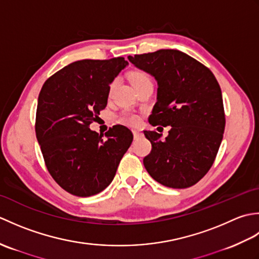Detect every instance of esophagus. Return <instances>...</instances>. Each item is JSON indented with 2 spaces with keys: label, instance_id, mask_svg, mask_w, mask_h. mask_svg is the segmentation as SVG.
Masks as SVG:
<instances>
[{
  "label": "esophagus",
  "instance_id": "esophagus-1",
  "mask_svg": "<svg viewBox=\"0 0 259 259\" xmlns=\"http://www.w3.org/2000/svg\"><path fill=\"white\" fill-rule=\"evenodd\" d=\"M141 136H142V134L140 133V131H138V130H134V137H135V139H138V138H140Z\"/></svg>",
  "mask_w": 259,
  "mask_h": 259
}]
</instances>
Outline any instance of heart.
Returning <instances> with one entry per match:
<instances>
[{"label": "heart", "instance_id": "heart-1", "mask_svg": "<svg viewBox=\"0 0 259 259\" xmlns=\"http://www.w3.org/2000/svg\"><path fill=\"white\" fill-rule=\"evenodd\" d=\"M130 81L135 88L139 87L141 84L148 83V82H151L150 76L146 72H142V71H134V72L130 74ZM120 119L123 123H126L129 125H137L139 123V120H140L138 114L131 112L129 110H125V111L121 113Z\"/></svg>", "mask_w": 259, "mask_h": 259}]
</instances>
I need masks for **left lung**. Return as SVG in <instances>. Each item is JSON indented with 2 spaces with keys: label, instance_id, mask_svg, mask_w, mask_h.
Listing matches in <instances>:
<instances>
[{
  "label": "left lung",
  "instance_id": "obj_1",
  "mask_svg": "<svg viewBox=\"0 0 259 259\" xmlns=\"http://www.w3.org/2000/svg\"><path fill=\"white\" fill-rule=\"evenodd\" d=\"M158 84L151 125H170L164 140L144 131L151 152L144 164L151 177L169 188H188L212 166L225 130L222 90L205 65L178 50H158L128 57Z\"/></svg>",
  "mask_w": 259,
  "mask_h": 259
}]
</instances>
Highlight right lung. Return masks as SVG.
Listing matches in <instances>:
<instances>
[{"mask_svg":"<svg viewBox=\"0 0 259 259\" xmlns=\"http://www.w3.org/2000/svg\"><path fill=\"white\" fill-rule=\"evenodd\" d=\"M128 61L80 60L43 84L37 99L35 134L46 166L60 187L90 197L111 184L134 135L117 124L102 138L89 125L107 106L112 83Z\"/></svg>","mask_w":259,"mask_h":259,"instance_id":"add662e5","label":"right lung"}]
</instances>
